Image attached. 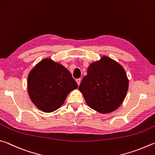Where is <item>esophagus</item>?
Here are the masks:
<instances>
[{
    "instance_id": "34e87169",
    "label": "esophagus",
    "mask_w": 155,
    "mask_h": 155,
    "mask_svg": "<svg viewBox=\"0 0 155 155\" xmlns=\"http://www.w3.org/2000/svg\"><path fill=\"white\" fill-rule=\"evenodd\" d=\"M75 81H76V82H77L78 85L79 86V85H80V82H81V80H80V79H77V80H76Z\"/></svg>"
}]
</instances>
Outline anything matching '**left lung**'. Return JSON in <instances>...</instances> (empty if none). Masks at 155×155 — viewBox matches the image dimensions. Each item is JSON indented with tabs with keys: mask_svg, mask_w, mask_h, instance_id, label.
<instances>
[{
	"mask_svg": "<svg viewBox=\"0 0 155 155\" xmlns=\"http://www.w3.org/2000/svg\"><path fill=\"white\" fill-rule=\"evenodd\" d=\"M129 80L123 67L104 56L91 63L83 78L79 90L86 104L97 112L107 114L116 110L123 102L128 91Z\"/></svg>",
	"mask_w": 155,
	"mask_h": 155,
	"instance_id": "obj_1",
	"label": "left lung"
}]
</instances>
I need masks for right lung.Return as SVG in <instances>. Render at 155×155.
Listing matches in <instances>:
<instances>
[{
	"mask_svg": "<svg viewBox=\"0 0 155 155\" xmlns=\"http://www.w3.org/2000/svg\"><path fill=\"white\" fill-rule=\"evenodd\" d=\"M78 88L71 73L51 59L40 61L28 76V93L35 106L52 112L61 106L71 91Z\"/></svg>",
	"mask_w": 155,
	"mask_h": 155,
	"instance_id": "1",
	"label": "right lung"
}]
</instances>
